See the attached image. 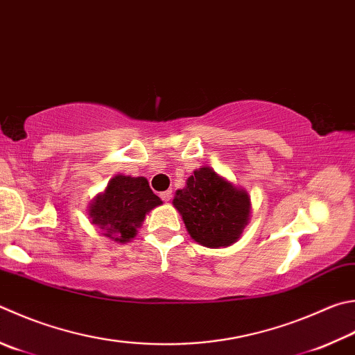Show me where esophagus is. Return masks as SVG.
<instances>
[{"mask_svg": "<svg viewBox=\"0 0 355 355\" xmlns=\"http://www.w3.org/2000/svg\"><path fill=\"white\" fill-rule=\"evenodd\" d=\"M159 197L163 198L164 202H169V200L172 198V191H164V192H161Z\"/></svg>", "mask_w": 355, "mask_h": 355, "instance_id": "1", "label": "esophagus"}]
</instances>
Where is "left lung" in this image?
Listing matches in <instances>:
<instances>
[{
  "label": "left lung",
  "instance_id": "left-lung-1",
  "mask_svg": "<svg viewBox=\"0 0 355 355\" xmlns=\"http://www.w3.org/2000/svg\"><path fill=\"white\" fill-rule=\"evenodd\" d=\"M172 203L192 239L208 248L228 247L239 241L251 214L248 192L206 166L186 180Z\"/></svg>",
  "mask_w": 355,
  "mask_h": 355
}]
</instances>
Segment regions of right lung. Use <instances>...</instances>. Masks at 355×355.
I'll return each instance as SVG.
<instances>
[{"label": "right lung", "instance_id": "add662e5", "mask_svg": "<svg viewBox=\"0 0 355 355\" xmlns=\"http://www.w3.org/2000/svg\"><path fill=\"white\" fill-rule=\"evenodd\" d=\"M161 203L144 177L116 175L89 205L88 216L102 234L125 243L137 236L147 212Z\"/></svg>", "mask_w": 355, "mask_h": 355}]
</instances>
